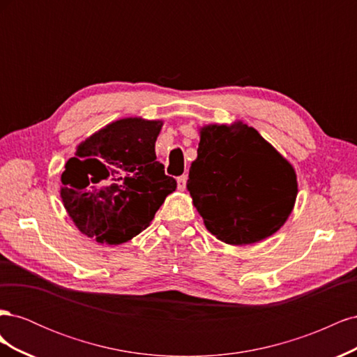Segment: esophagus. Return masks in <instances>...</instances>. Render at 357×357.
Listing matches in <instances>:
<instances>
[{"instance_id":"1","label":"esophagus","mask_w":357,"mask_h":357,"mask_svg":"<svg viewBox=\"0 0 357 357\" xmlns=\"http://www.w3.org/2000/svg\"><path fill=\"white\" fill-rule=\"evenodd\" d=\"M186 180H188V176H180V177L177 178L178 190H185V189H186Z\"/></svg>"}]
</instances>
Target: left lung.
<instances>
[{
    "mask_svg": "<svg viewBox=\"0 0 357 357\" xmlns=\"http://www.w3.org/2000/svg\"><path fill=\"white\" fill-rule=\"evenodd\" d=\"M188 190L215 238L245 245L275 234L294 210L296 172L243 122L201 128Z\"/></svg>",
    "mask_w": 357,
    "mask_h": 357,
    "instance_id": "1",
    "label": "left lung"
}]
</instances>
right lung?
Wrapping results in <instances>:
<instances>
[{
    "mask_svg": "<svg viewBox=\"0 0 357 357\" xmlns=\"http://www.w3.org/2000/svg\"><path fill=\"white\" fill-rule=\"evenodd\" d=\"M160 128V121L126 117L77 146L61 176V198L82 234L101 244L131 240L176 190L156 160Z\"/></svg>",
    "mask_w": 357,
    "mask_h": 357,
    "instance_id": "1",
    "label": "right lung"
}]
</instances>
